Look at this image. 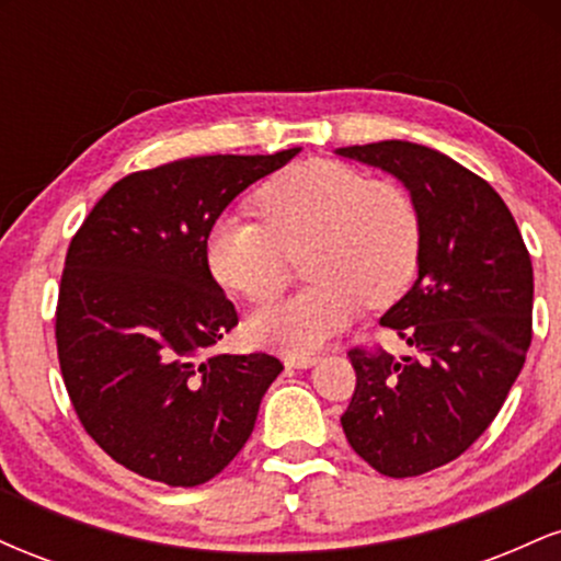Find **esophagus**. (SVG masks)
Segmentation results:
<instances>
[{
	"label": "esophagus",
	"instance_id": "obj_1",
	"mask_svg": "<svg viewBox=\"0 0 561 561\" xmlns=\"http://www.w3.org/2000/svg\"><path fill=\"white\" fill-rule=\"evenodd\" d=\"M317 362L319 358L311 356V353H287L285 356V366H289V369H308Z\"/></svg>",
	"mask_w": 561,
	"mask_h": 561
}]
</instances>
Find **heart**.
<instances>
[{
  "instance_id": "obj_1",
  "label": "heart",
  "mask_w": 561,
  "mask_h": 561,
  "mask_svg": "<svg viewBox=\"0 0 561 561\" xmlns=\"http://www.w3.org/2000/svg\"><path fill=\"white\" fill-rule=\"evenodd\" d=\"M263 221L221 216L205 237V261L224 287L250 302L268 300L285 282V253L306 248L311 285L259 308L248 321L253 343L306 353L337 334L358 308H385L416 274L422 224L403 186L371 182L332 160H308L259 195Z\"/></svg>"
}]
</instances>
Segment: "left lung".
Returning <instances> with one entry per match:
<instances>
[{
  "label": "left lung",
  "instance_id": "1",
  "mask_svg": "<svg viewBox=\"0 0 561 561\" xmlns=\"http://www.w3.org/2000/svg\"><path fill=\"white\" fill-rule=\"evenodd\" d=\"M334 152L396 176L420 214L416 282L379 319L414 353H347L356 392L340 416L366 465L416 478L465 454L523 371L533 263L499 192L443 152L401 139Z\"/></svg>",
  "mask_w": 561,
  "mask_h": 561
}]
</instances>
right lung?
<instances>
[{"label": "right lung", "mask_w": 561, "mask_h": 561, "mask_svg": "<svg viewBox=\"0 0 561 561\" xmlns=\"http://www.w3.org/2000/svg\"><path fill=\"white\" fill-rule=\"evenodd\" d=\"M300 152L199 156L128 173L76 231L57 298V358L76 414L111 459L195 488L240 454L285 369L208 356L237 311L205 261L210 224Z\"/></svg>", "instance_id": "obj_1"}]
</instances>
